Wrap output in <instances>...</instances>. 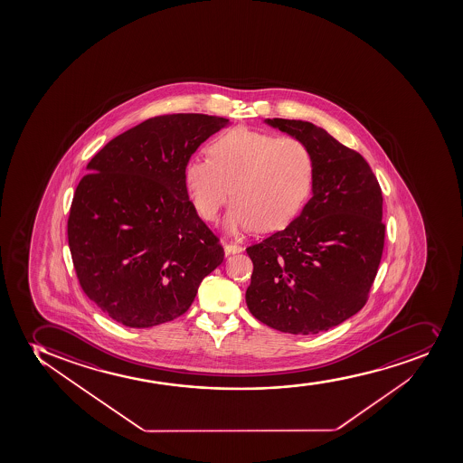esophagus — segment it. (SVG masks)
<instances>
[{
	"instance_id": "esophagus-1",
	"label": "esophagus",
	"mask_w": 463,
	"mask_h": 463,
	"mask_svg": "<svg viewBox=\"0 0 463 463\" xmlns=\"http://www.w3.org/2000/svg\"><path fill=\"white\" fill-rule=\"evenodd\" d=\"M243 250V248L240 244L235 243H224V254H240Z\"/></svg>"
}]
</instances>
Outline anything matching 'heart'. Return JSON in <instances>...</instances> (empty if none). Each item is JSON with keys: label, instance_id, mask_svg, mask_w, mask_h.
I'll return each instance as SVG.
<instances>
[{"label": "heart", "instance_id": "heart-1", "mask_svg": "<svg viewBox=\"0 0 463 463\" xmlns=\"http://www.w3.org/2000/svg\"><path fill=\"white\" fill-rule=\"evenodd\" d=\"M208 153L209 159L195 156L184 164V188L208 222L219 219L232 195L224 223L229 234L284 228L314 188V153L303 140L232 128L215 136Z\"/></svg>", "mask_w": 463, "mask_h": 463}]
</instances>
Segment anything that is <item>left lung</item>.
<instances>
[{
    "label": "left lung",
    "instance_id": "obj_1",
    "mask_svg": "<svg viewBox=\"0 0 463 463\" xmlns=\"http://www.w3.org/2000/svg\"><path fill=\"white\" fill-rule=\"evenodd\" d=\"M314 153L312 199L298 217L246 249L249 312L269 327L317 335L358 314L378 274L383 191L363 156L306 120L266 119Z\"/></svg>",
    "mask_w": 463,
    "mask_h": 463
}]
</instances>
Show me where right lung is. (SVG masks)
Segmentation results:
<instances>
[{"instance_id":"right-lung-1","label":"right lung","mask_w":463,"mask_h":463,"mask_svg":"<svg viewBox=\"0 0 463 463\" xmlns=\"http://www.w3.org/2000/svg\"><path fill=\"white\" fill-rule=\"evenodd\" d=\"M226 125L197 113L157 116L90 160L67 234L80 288L109 318L135 328L173 321L223 261L219 239L189 202L184 168Z\"/></svg>"}]
</instances>
